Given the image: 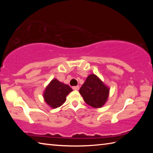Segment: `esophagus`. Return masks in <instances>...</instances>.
<instances>
[{"mask_svg":"<svg viewBox=\"0 0 153 153\" xmlns=\"http://www.w3.org/2000/svg\"><path fill=\"white\" fill-rule=\"evenodd\" d=\"M72 88H73V90H78L79 89V87L78 86H73V87H72Z\"/></svg>","mask_w":153,"mask_h":153,"instance_id":"esophagus-1","label":"esophagus"}]
</instances>
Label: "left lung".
Masks as SVG:
<instances>
[{
    "label": "left lung",
    "mask_w": 153,
    "mask_h": 153,
    "mask_svg": "<svg viewBox=\"0 0 153 153\" xmlns=\"http://www.w3.org/2000/svg\"><path fill=\"white\" fill-rule=\"evenodd\" d=\"M110 88L97 75L90 74L79 92L85 102L94 108H100L107 101Z\"/></svg>",
    "instance_id": "obj_1"
}]
</instances>
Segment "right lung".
I'll list each match as a JSON object with an SVG mask.
<instances>
[{
	"instance_id": "1",
	"label": "right lung",
	"mask_w": 153,
	"mask_h": 153,
	"mask_svg": "<svg viewBox=\"0 0 153 153\" xmlns=\"http://www.w3.org/2000/svg\"><path fill=\"white\" fill-rule=\"evenodd\" d=\"M71 91L73 90L69 85L59 82L57 79H53L44 91V100L49 107L56 108L65 102L67 96Z\"/></svg>"
}]
</instances>
